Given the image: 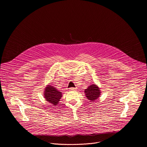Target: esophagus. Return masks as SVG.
Segmentation results:
<instances>
[{
	"label": "esophagus",
	"mask_w": 147,
	"mask_h": 147,
	"mask_svg": "<svg viewBox=\"0 0 147 147\" xmlns=\"http://www.w3.org/2000/svg\"><path fill=\"white\" fill-rule=\"evenodd\" d=\"M76 88H69V91H76Z\"/></svg>",
	"instance_id": "1"
}]
</instances>
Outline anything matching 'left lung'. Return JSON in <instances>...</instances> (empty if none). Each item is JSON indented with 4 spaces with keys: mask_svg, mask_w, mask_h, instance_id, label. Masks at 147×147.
<instances>
[{
    "mask_svg": "<svg viewBox=\"0 0 147 147\" xmlns=\"http://www.w3.org/2000/svg\"><path fill=\"white\" fill-rule=\"evenodd\" d=\"M84 93L86 96L89 100L91 102H94L100 96L101 91L97 85L95 84H92L84 90Z\"/></svg>",
    "mask_w": 147,
    "mask_h": 147,
    "instance_id": "left-lung-1",
    "label": "left lung"
}]
</instances>
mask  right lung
I'll list each match as a JSON object with an SVG mask.
<instances>
[{"mask_svg": "<svg viewBox=\"0 0 147 147\" xmlns=\"http://www.w3.org/2000/svg\"><path fill=\"white\" fill-rule=\"evenodd\" d=\"M44 96L47 102L52 104V106L56 107L60 100L62 96V92L58 91L54 86L47 85L44 90Z\"/></svg>", "mask_w": 147, "mask_h": 147, "instance_id": "obj_1", "label": "right lung"}]
</instances>
